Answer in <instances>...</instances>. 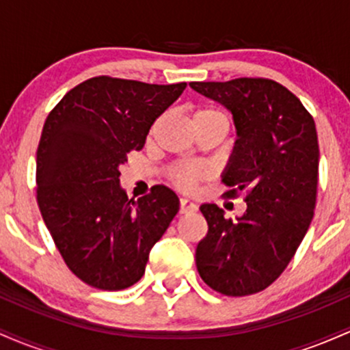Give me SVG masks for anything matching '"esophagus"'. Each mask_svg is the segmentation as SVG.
Returning <instances> with one entry per match:
<instances>
[{
  "instance_id": "obj_1",
  "label": "esophagus",
  "mask_w": 350,
  "mask_h": 350,
  "mask_svg": "<svg viewBox=\"0 0 350 350\" xmlns=\"http://www.w3.org/2000/svg\"><path fill=\"white\" fill-rule=\"evenodd\" d=\"M198 206H196L192 200L189 199H180L179 200V214H187V212H196Z\"/></svg>"
}]
</instances>
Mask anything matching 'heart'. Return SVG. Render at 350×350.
I'll use <instances>...</instances> for the list:
<instances>
[{"mask_svg": "<svg viewBox=\"0 0 350 350\" xmlns=\"http://www.w3.org/2000/svg\"><path fill=\"white\" fill-rule=\"evenodd\" d=\"M164 122V116H159L154 123H152L150 135L154 136L158 133V130L161 128V124ZM191 123L192 126L196 128V131L204 130V128L208 126H215L220 128V130L226 133L227 130V118L222 111L215 110V108L211 107H200V108H194L191 111ZM211 174L207 166L204 164H179L176 166L174 170L171 171V179L174 180V184L183 191H194L196 186H198L199 180L206 179L207 176Z\"/></svg>", "mask_w": 350, "mask_h": 350, "instance_id": "b5f03b06", "label": "heart"}]
</instances>
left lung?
<instances>
[{
    "mask_svg": "<svg viewBox=\"0 0 350 350\" xmlns=\"http://www.w3.org/2000/svg\"><path fill=\"white\" fill-rule=\"evenodd\" d=\"M192 90L232 113L237 139L222 180L247 211L226 219L215 204L200 212L208 232L196 250L204 283L226 296L265 290L283 273L306 235L317 192L316 124L286 87L268 79L191 82Z\"/></svg>",
    "mask_w": 350,
    "mask_h": 350,
    "instance_id": "1",
    "label": "left lung"
}]
</instances>
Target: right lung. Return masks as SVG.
Listing matches in <instances>:
<instances>
[{"label":"right lung","instance_id":"1","mask_svg":"<svg viewBox=\"0 0 350 350\" xmlns=\"http://www.w3.org/2000/svg\"><path fill=\"white\" fill-rule=\"evenodd\" d=\"M186 85L88 79L44 123L36 161L39 211L64 262L90 286L118 291L142 280L152 245L178 214V196L166 186L128 199L120 166L142 150L151 124Z\"/></svg>","mask_w":350,"mask_h":350}]
</instances>
